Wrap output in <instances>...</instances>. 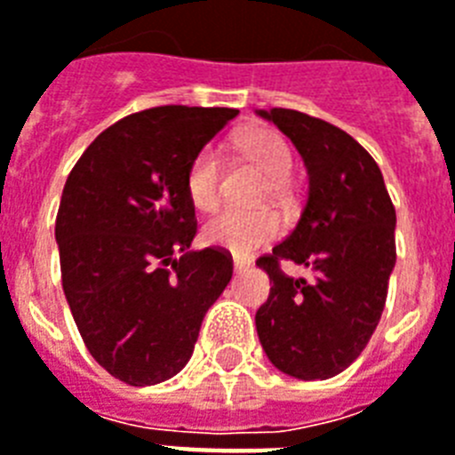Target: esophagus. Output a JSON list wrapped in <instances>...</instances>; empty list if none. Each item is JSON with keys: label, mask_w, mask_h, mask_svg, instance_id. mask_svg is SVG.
Listing matches in <instances>:
<instances>
[{"label": "esophagus", "mask_w": 455, "mask_h": 455, "mask_svg": "<svg viewBox=\"0 0 455 455\" xmlns=\"http://www.w3.org/2000/svg\"><path fill=\"white\" fill-rule=\"evenodd\" d=\"M247 268H250V261L235 257V259H234V271L235 273H243V271H247Z\"/></svg>", "instance_id": "esophagus-1"}]
</instances>
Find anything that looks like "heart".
Segmentation results:
<instances>
[{"label":"heart","mask_w":455,"mask_h":455,"mask_svg":"<svg viewBox=\"0 0 455 455\" xmlns=\"http://www.w3.org/2000/svg\"><path fill=\"white\" fill-rule=\"evenodd\" d=\"M240 154L261 170L268 180L271 194H283L294 168V154L287 140L271 128H254L238 138ZM221 154L215 144H205L191 158L184 187L196 208L212 210L220 201ZM280 234V220L268 210L240 212V210H220L203 227V240L210 245L228 250L231 254H245L259 250Z\"/></svg>","instance_id":"b5f03b06"}]
</instances>
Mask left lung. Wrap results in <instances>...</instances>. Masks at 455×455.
Here are the masks:
<instances>
[{
	"mask_svg": "<svg viewBox=\"0 0 455 455\" xmlns=\"http://www.w3.org/2000/svg\"><path fill=\"white\" fill-rule=\"evenodd\" d=\"M294 142L308 168L301 220L257 266L273 280L257 311L268 360L301 381H324L360 357L381 320L395 266V205L381 168L346 131L297 109L259 112ZM314 271L291 279L279 264Z\"/></svg>",
	"mask_w": 455,
	"mask_h": 455,
	"instance_id": "obj_1",
	"label": "left lung"
}]
</instances>
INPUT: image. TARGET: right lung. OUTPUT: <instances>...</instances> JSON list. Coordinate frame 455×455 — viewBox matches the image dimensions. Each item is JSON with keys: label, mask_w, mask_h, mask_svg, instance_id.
<instances>
[{"label": "right lung", "mask_w": 455, "mask_h": 455, "mask_svg": "<svg viewBox=\"0 0 455 455\" xmlns=\"http://www.w3.org/2000/svg\"><path fill=\"white\" fill-rule=\"evenodd\" d=\"M235 114L165 105L124 116L65 182L55 217L62 290L88 353L128 386L168 381L189 362L234 275L227 250L189 252L196 210L184 177Z\"/></svg>", "instance_id": "right-lung-1"}]
</instances>
